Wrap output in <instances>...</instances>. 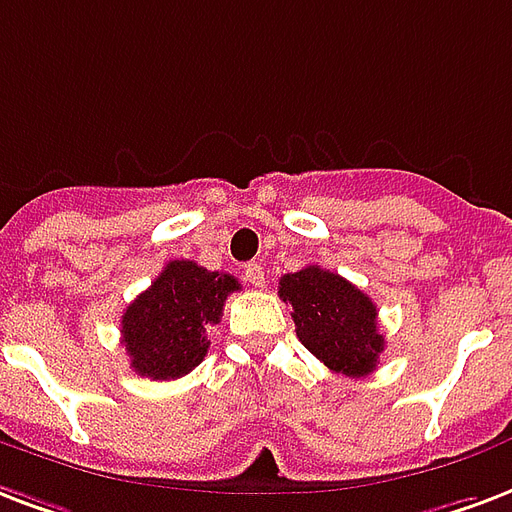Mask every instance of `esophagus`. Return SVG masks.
<instances>
[{
  "instance_id": "1",
  "label": "esophagus",
  "mask_w": 512,
  "mask_h": 512,
  "mask_svg": "<svg viewBox=\"0 0 512 512\" xmlns=\"http://www.w3.org/2000/svg\"><path fill=\"white\" fill-rule=\"evenodd\" d=\"M244 279H247L255 290H260L265 284V271H263V265H257V263H249L247 268H244Z\"/></svg>"
}]
</instances>
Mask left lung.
Wrapping results in <instances>:
<instances>
[{"label":"left lung","instance_id":"left-lung-1","mask_svg":"<svg viewBox=\"0 0 512 512\" xmlns=\"http://www.w3.org/2000/svg\"><path fill=\"white\" fill-rule=\"evenodd\" d=\"M279 298L292 306L295 333L317 360L343 376H370L384 351L376 303L319 265L279 279Z\"/></svg>","mask_w":512,"mask_h":512}]
</instances>
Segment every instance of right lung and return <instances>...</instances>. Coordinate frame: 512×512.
<instances>
[{
	"instance_id": "add662e5",
	"label": "right lung",
	"mask_w": 512,
	"mask_h": 512,
	"mask_svg": "<svg viewBox=\"0 0 512 512\" xmlns=\"http://www.w3.org/2000/svg\"><path fill=\"white\" fill-rule=\"evenodd\" d=\"M236 290L241 284L230 273L171 260L120 322L131 368L152 381L187 376L206 357V330L220 322L222 306Z\"/></svg>"
}]
</instances>
